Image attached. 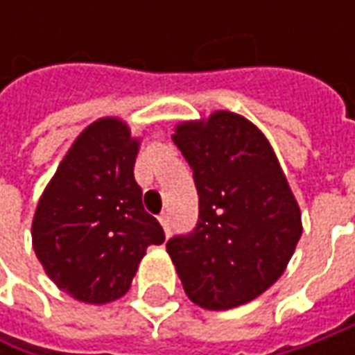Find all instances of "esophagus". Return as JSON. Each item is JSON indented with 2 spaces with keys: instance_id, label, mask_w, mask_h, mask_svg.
I'll list each match as a JSON object with an SVG mask.
<instances>
[{
  "instance_id": "obj_1",
  "label": "esophagus",
  "mask_w": 355,
  "mask_h": 355,
  "mask_svg": "<svg viewBox=\"0 0 355 355\" xmlns=\"http://www.w3.org/2000/svg\"><path fill=\"white\" fill-rule=\"evenodd\" d=\"M159 225L164 227V231H166V235H170V229H171V223H170V215L168 213H162L159 217Z\"/></svg>"
}]
</instances>
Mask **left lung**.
<instances>
[{"instance_id":"1","label":"left lung","mask_w":355,"mask_h":355,"mask_svg":"<svg viewBox=\"0 0 355 355\" xmlns=\"http://www.w3.org/2000/svg\"><path fill=\"white\" fill-rule=\"evenodd\" d=\"M199 196V219L168 252L191 302L229 310L254 300L284 272L302 235L300 209L265 134L217 110L171 136Z\"/></svg>"}]
</instances>
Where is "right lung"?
<instances>
[{
	"label": "right lung",
	"mask_w": 355,
	"mask_h": 355,
	"mask_svg": "<svg viewBox=\"0 0 355 355\" xmlns=\"http://www.w3.org/2000/svg\"><path fill=\"white\" fill-rule=\"evenodd\" d=\"M138 148L126 122H92L39 199L35 254L49 279L80 302L106 304L124 296L146 249L166 241L134 180Z\"/></svg>",
	"instance_id": "obj_1"
}]
</instances>
